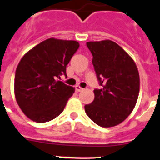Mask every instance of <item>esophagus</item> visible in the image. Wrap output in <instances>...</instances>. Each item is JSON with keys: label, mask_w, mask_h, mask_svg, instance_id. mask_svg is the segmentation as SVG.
I'll list each match as a JSON object with an SVG mask.
<instances>
[{"label": "esophagus", "mask_w": 160, "mask_h": 160, "mask_svg": "<svg viewBox=\"0 0 160 160\" xmlns=\"http://www.w3.org/2000/svg\"><path fill=\"white\" fill-rule=\"evenodd\" d=\"M75 91H76L77 92H82V91H83V88H82V87H80V86H75Z\"/></svg>", "instance_id": "1"}]
</instances>
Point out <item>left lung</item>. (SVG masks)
Listing matches in <instances>:
<instances>
[{
	"label": "left lung",
	"instance_id": "1",
	"mask_svg": "<svg viewBox=\"0 0 160 160\" xmlns=\"http://www.w3.org/2000/svg\"><path fill=\"white\" fill-rule=\"evenodd\" d=\"M86 46L101 87L94 89V100L85 105V111L99 126L112 127L123 122L137 103L138 69L131 57L113 41H89Z\"/></svg>",
	"mask_w": 160,
	"mask_h": 160
}]
</instances>
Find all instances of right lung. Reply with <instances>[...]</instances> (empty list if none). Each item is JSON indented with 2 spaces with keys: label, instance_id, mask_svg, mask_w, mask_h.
Masks as SVG:
<instances>
[{
  "label": "right lung",
  "instance_id": "right-lung-1",
  "mask_svg": "<svg viewBox=\"0 0 160 160\" xmlns=\"http://www.w3.org/2000/svg\"><path fill=\"white\" fill-rule=\"evenodd\" d=\"M80 47L75 41L50 38L29 51L18 65L14 92L26 116L38 123L55 119L64 109L74 87L60 81Z\"/></svg>",
  "mask_w": 160,
  "mask_h": 160
}]
</instances>
